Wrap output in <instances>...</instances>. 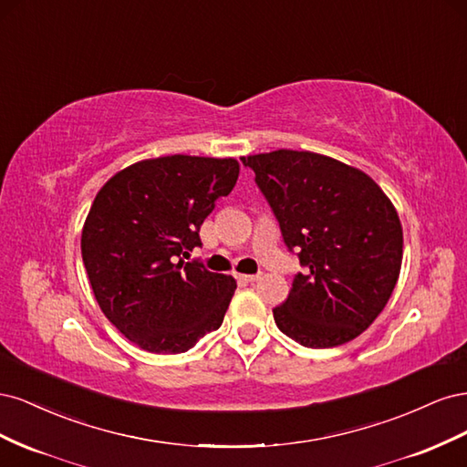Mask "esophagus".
Here are the masks:
<instances>
[{
	"instance_id": "obj_1",
	"label": "esophagus",
	"mask_w": 467,
	"mask_h": 467,
	"mask_svg": "<svg viewBox=\"0 0 467 467\" xmlns=\"http://www.w3.org/2000/svg\"><path fill=\"white\" fill-rule=\"evenodd\" d=\"M235 278L239 282H245V285H251V282H257L261 276L259 275H239V273H235Z\"/></svg>"
}]
</instances>
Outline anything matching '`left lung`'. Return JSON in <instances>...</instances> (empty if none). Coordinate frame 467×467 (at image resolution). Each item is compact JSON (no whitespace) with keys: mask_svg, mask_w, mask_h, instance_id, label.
<instances>
[{"mask_svg":"<svg viewBox=\"0 0 467 467\" xmlns=\"http://www.w3.org/2000/svg\"><path fill=\"white\" fill-rule=\"evenodd\" d=\"M306 273L273 309L276 327L309 348L357 338L400 278L403 230L378 182L329 155L276 150L242 158Z\"/></svg>","mask_w":467,"mask_h":467,"instance_id":"left-lung-1","label":"left lung"}]
</instances>
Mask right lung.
<instances>
[{"mask_svg": "<svg viewBox=\"0 0 467 467\" xmlns=\"http://www.w3.org/2000/svg\"><path fill=\"white\" fill-rule=\"evenodd\" d=\"M239 177L234 158L163 155L112 175L81 232V257L105 317L134 345L177 355L216 331L234 276L185 263L201 225Z\"/></svg>", "mask_w": 467, "mask_h": 467, "instance_id": "obj_1", "label": "right lung"}]
</instances>
